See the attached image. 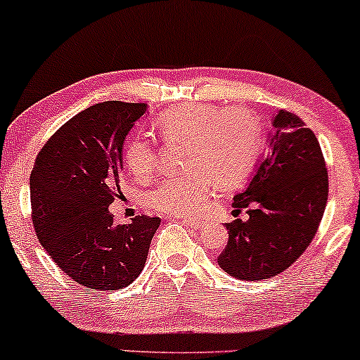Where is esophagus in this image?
I'll return each mask as SVG.
<instances>
[{"mask_svg": "<svg viewBox=\"0 0 360 360\" xmlns=\"http://www.w3.org/2000/svg\"><path fill=\"white\" fill-rule=\"evenodd\" d=\"M181 221L186 222V224L193 226V227H198L199 224H201V219H198V217H189V216H184V217H179Z\"/></svg>", "mask_w": 360, "mask_h": 360, "instance_id": "esophagus-1", "label": "esophagus"}]
</instances>
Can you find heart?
Masks as SVG:
<instances>
[{"instance_id":"1","label":"heart","mask_w":360,"mask_h":360,"mask_svg":"<svg viewBox=\"0 0 360 360\" xmlns=\"http://www.w3.org/2000/svg\"><path fill=\"white\" fill-rule=\"evenodd\" d=\"M158 129L169 146L186 144L188 172L166 177L148 193L149 206L174 216L198 214L216 181L222 188L238 186L251 174L262 148L257 117L243 108L194 103L167 109L158 117ZM124 165L138 179H148L158 167L153 143L136 136L124 149Z\"/></svg>"}]
</instances>
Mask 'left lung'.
<instances>
[{
    "mask_svg": "<svg viewBox=\"0 0 360 360\" xmlns=\"http://www.w3.org/2000/svg\"><path fill=\"white\" fill-rule=\"evenodd\" d=\"M269 153L248 189L234 195L227 245L217 262L244 281L281 274L312 243L329 194V176L319 141L294 112L281 109L272 121Z\"/></svg>",
    "mask_w": 360,
    "mask_h": 360,
    "instance_id": "obj_1",
    "label": "left lung"
}]
</instances>
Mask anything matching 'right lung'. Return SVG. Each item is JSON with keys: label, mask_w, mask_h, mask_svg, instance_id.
Here are the masks:
<instances>
[{"label": "right lung", "mask_w": 360, "mask_h": 360, "mask_svg": "<svg viewBox=\"0 0 360 360\" xmlns=\"http://www.w3.org/2000/svg\"><path fill=\"white\" fill-rule=\"evenodd\" d=\"M144 103L104 101L66 121L36 156L30 177L38 240L68 277L96 290L126 288L143 271L161 219L116 224L108 206L120 191L122 143Z\"/></svg>", "instance_id": "add662e5"}]
</instances>
